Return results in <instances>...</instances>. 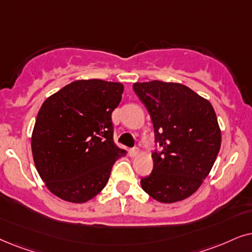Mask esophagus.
<instances>
[{"label": "esophagus", "instance_id": "1", "mask_svg": "<svg viewBox=\"0 0 252 252\" xmlns=\"http://www.w3.org/2000/svg\"><path fill=\"white\" fill-rule=\"evenodd\" d=\"M139 153H140V151H139L138 147H133V149L130 150V154H131L132 157H137Z\"/></svg>", "mask_w": 252, "mask_h": 252}]
</instances>
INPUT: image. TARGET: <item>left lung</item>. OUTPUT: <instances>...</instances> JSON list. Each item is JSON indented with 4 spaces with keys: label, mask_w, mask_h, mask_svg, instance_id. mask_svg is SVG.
I'll use <instances>...</instances> for the list:
<instances>
[{
    "label": "left lung",
    "mask_w": 252,
    "mask_h": 252,
    "mask_svg": "<svg viewBox=\"0 0 252 252\" xmlns=\"http://www.w3.org/2000/svg\"><path fill=\"white\" fill-rule=\"evenodd\" d=\"M133 91L149 110L156 142L153 170L140 180L143 190L160 203H176L202 186L221 145V130L209 100L180 83H135Z\"/></svg>",
    "instance_id": "8db88e82"
}]
</instances>
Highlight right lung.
<instances>
[{"mask_svg": "<svg viewBox=\"0 0 252 252\" xmlns=\"http://www.w3.org/2000/svg\"><path fill=\"white\" fill-rule=\"evenodd\" d=\"M121 83L80 79L42 103L31 146L40 177L53 194L82 204L108 182L110 170L126 152L114 143L113 110L122 100Z\"/></svg>", "mask_w": 252, "mask_h": 252, "instance_id": "right-lung-1", "label": "right lung"}]
</instances>
